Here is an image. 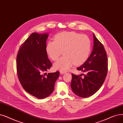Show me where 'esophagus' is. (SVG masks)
Returning <instances> with one entry per match:
<instances>
[{"label":"esophagus","instance_id":"esophagus-1","mask_svg":"<svg viewBox=\"0 0 123 123\" xmlns=\"http://www.w3.org/2000/svg\"><path fill=\"white\" fill-rule=\"evenodd\" d=\"M60 73L61 74H65V73H66V71H62V70H60Z\"/></svg>","mask_w":123,"mask_h":123}]
</instances>
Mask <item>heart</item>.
Segmentation results:
<instances>
[{"label":"heart","mask_w":123,"mask_h":123,"mask_svg":"<svg viewBox=\"0 0 123 123\" xmlns=\"http://www.w3.org/2000/svg\"><path fill=\"white\" fill-rule=\"evenodd\" d=\"M91 41L88 37L76 32H63L55 36L54 41H50L47 44V55L53 61L56 70L66 71L73 64H83L88 58L91 51Z\"/></svg>","instance_id":"1"}]
</instances>
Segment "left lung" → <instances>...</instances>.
Here are the masks:
<instances>
[{
  "instance_id": "1",
  "label": "left lung",
  "mask_w": 123,
  "mask_h": 123,
  "mask_svg": "<svg viewBox=\"0 0 123 123\" xmlns=\"http://www.w3.org/2000/svg\"><path fill=\"white\" fill-rule=\"evenodd\" d=\"M93 37V46L91 54L81 66L77 68L86 74H83V78H81V75L72 74V91L83 98L92 95L98 91L104 83L108 72V58L104 46L94 34Z\"/></svg>"
}]
</instances>
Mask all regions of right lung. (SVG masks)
Listing matches in <instances>:
<instances>
[{
    "label": "right lung",
    "instance_id": "add662e5",
    "mask_svg": "<svg viewBox=\"0 0 123 123\" xmlns=\"http://www.w3.org/2000/svg\"><path fill=\"white\" fill-rule=\"evenodd\" d=\"M48 36V33L31 34L20 46L17 57V73L21 85L26 92L39 99L52 93L59 76V71L45 72L52 66L46 52Z\"/></svg>",
    "mask_w": 123,
    "mask_h": 123
}]
</instances>
